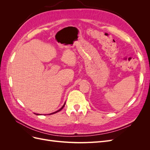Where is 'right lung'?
<instances>
[{
    "instance_id": "right-lung-1",
    "label": "right lung",
    "mask_w": 150,
    "mask_h": 150,
    "mask_svg": "<svg viewBox=\"0 0 150 150\" xmlns=\"http://www.w3.org/2000/svg\"><path fill=\"white\" fill-rule=\"evenodd\" d=\"M64 106H65V104L62 106V108L60 109V110H59L58 111H56V112H52V113H51V114H49V115H52V114H54V113H56V112H59V111H60L62 110V109L64 107ZM37 115H38V114H37Z\"/></svg>"
}]
</instances>
